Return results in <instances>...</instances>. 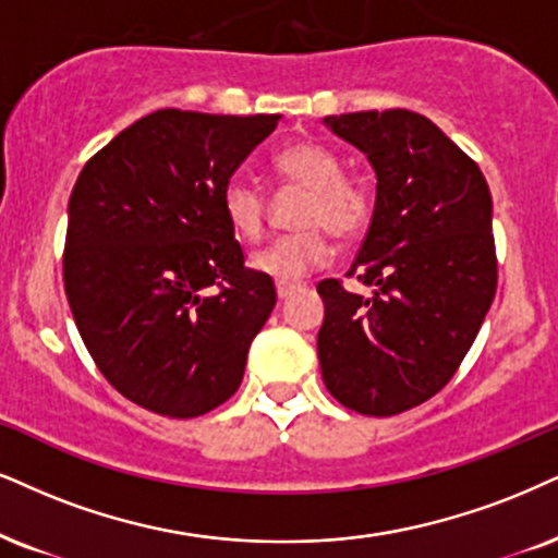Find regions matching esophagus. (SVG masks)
I'll list each match as a JSON object with an SVG mask.
<instances>
[{"mask_svg":"<svg viewBox=\"0 0 558 558\" xmlns=\"http://www.w3.org/2000/svg\"><path fill=\"white\" fill-rule=\"evenodd\" d=\"M300 290V284H277V294H279V300H287L290 298L292 292H298Z\"/></svg>","mask_w":558,"mask_h":558,"instance_id":"esophagus-1","label":"esophagus"}]
</instances>
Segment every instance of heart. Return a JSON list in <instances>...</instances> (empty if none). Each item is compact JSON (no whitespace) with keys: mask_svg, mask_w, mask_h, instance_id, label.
Listing matches in <instances>:
<instances>
[{"mask_svg":"<svg viewBox=\"0 0 558 558\" xmlns=\"http://www.w3.org/2000/svg\"><path fill=\"white\" fill-rule=\"evenodd\" d=\"M284 185L307 191L298 225L305 230L274 240L251 258L253 271L279 284H292L328 260L326 230L339 240L362 235L373 217V194L367 185L343 178V165L331 149L315 142H294L274 157ZM222 211L238 238L256 240L266 227V198L245 178H230L222 191Z\"/></svg>","mask_w":558,"mask_h":558,"instance_id":"obj_1","label":"heart"}]
</instances>
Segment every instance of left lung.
Wrapping results in <instances>:
<instances>
[{
	"mask_svg": "<svg viewBox=\"0 0 558 558\" xmlns=\"http://www.w3.org/2000/svg\"><path fill=\"white\" fill-rule=\"evenodd\" d=\"M373 165L375 209L349 277L318 284V360L336 401L393 416L429 401L469 354L497 292L492 194L478 165L426 116L360 111L323 119Z\"/></svg>",
	"mask_w": 558,
	"mask_h": 558,
	"instance_id": "8db88e82",
	"label": "left lung"
}]
</instances>
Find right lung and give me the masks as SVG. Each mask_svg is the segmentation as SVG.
Here are the masks:
<instances>
[{
    "instance_id": "1",
    "label": "right lung",
    "mask_w": 558,
    "mask_h": 558,
    "mask_svg": "<svg viewBox=\"0 0 558 558\" xmlns=\"http://www.w3.org/2000/svg\"><path fill=\"white\" fill-rule=\"evenodd\" d=\"M279 119L165 108L113 136L74 183L69 307L106 380L142 409L194 418L240 388L277 290L245 268L222 191Z\"/></svg>"
}]
</instances>
